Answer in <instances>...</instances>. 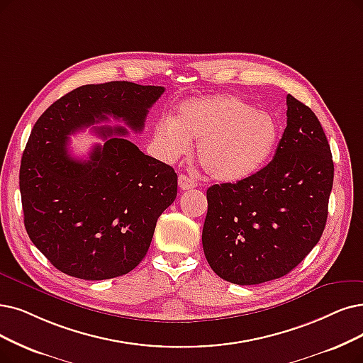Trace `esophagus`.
Returning a JSON list of instances; mask_svg holds the SVG:
<instances>
[{
	"label": "esophagus",
	"instance_id": "obj_1",
	"mask_svg": "<svg viewBox=\"0 0 363 363\" xmlns=\"http://www.w3.org/2000/svg\"><path fill=\"white\" fill-rule=\"evenodd\" d=\"M179 187L182 191H189V189L196 187V182L191 177L184 176V174H182V176H179Z\"/></svg>",
	"mask_w": 363,
	"mask_h": 363
}]
</instances>
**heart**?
I'll return each instance as SVG.
<instances>
[{
    "label": "heart",
    "mask_w": 363,
    "mask_h": 363,
    "mask_svg": "<svg viewBox=\"0 0 363 363\" xmlns=\"http://www.w3.org/2000/svg\"><path fill=\"white\" fill-rule=\"evenodd\" d=\"M217 182H238L262 168L279 141L274 116L256 110L234 95H213L182 103L174 119L164 118L153 129V149L164 162H176L191 152Z\"/></svg>",
    "instance_id": "heart-1"
}]
</instances>
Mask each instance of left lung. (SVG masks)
I'll use <instances>...</instances> for the list:
<instances>
[{"label": "left lung", "mask_w": 363, "mask_h": 363, "mask_svg": "<svg viewBox=\"0 0 363 363\" xmlns=\"http://www.w3.org/2000/svg\"><path fill=\"white\" fill-rule=\"evenodd\" d=\"M287 125L272 161L237 183L213 184L202 228L211 269L250 286L291 272L320 240L333 162L317 116L287 95Z\"/></svg>", "instance_id": "obj_1"}]
</instances>
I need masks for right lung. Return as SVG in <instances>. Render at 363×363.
Wrapping results in <instances>:
<instances>
[{"mask_svg":"<svg viewBox=\"0 0 363 363\" xmlns=\"http://www.w3.org/2000/svg\"><path fill=\"white\" fill-rule=\"evenodd\" d=\"M162 86L84 84L40 116L22 155L23 223L35 247L71 277L107 280L146 256L156 222L177 196V174L126 140V128L99 126L106 143L88 161L71 157L68 135L111 118L143 131Z\"/></svg>","mask_w":363,"mask_h":363,"instance_id":"obj_1","label":"right lung"}]
</instances>
